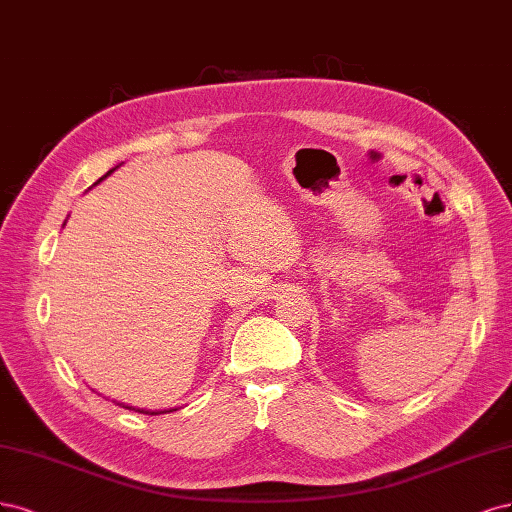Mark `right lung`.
I'll use <instances>...</instances> for the list:
<instances>
[{
  "instance_id": "add662e5",
  "label": "right lung",
  "mask_w": 512,
  "mask_h": 512,
  "mask_svg": "<svg viewBox=\"0 0 512 512\" xmlns=\"http://www.w3.org/2000/svg\"><path fill=\"white\" fill-rule=\"evenodd\" d=\"M110 172H112V170H110ZM110 172H106V176H108ZM106 176H102L100 180H104ZM100 180H97V183H100ZM119 406H121V404H119ZM123 408H129V410H136V408H131V406H125V404H123ZM136 412H142V415H159V412H148V410H136ZM168 412H172V410H168Z\"/></svg>"
}]
</instances>
